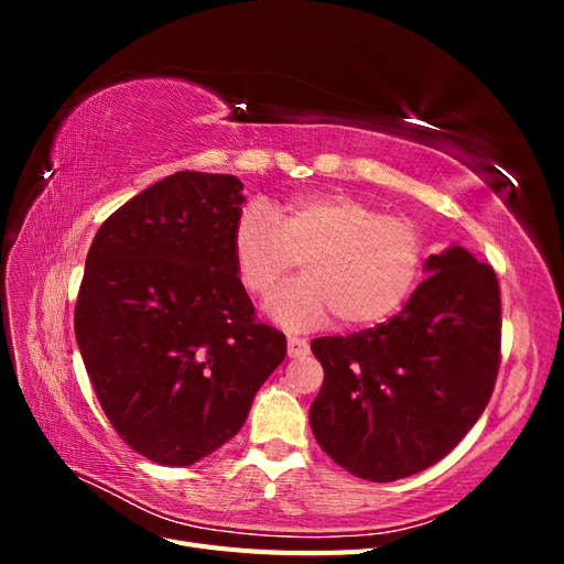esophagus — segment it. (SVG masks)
Masks as SVG:
<instances>
[{
    "label": "esophagus",
    "instance_id": "1",
    "mask_svg": "<svg viewBox=\"0 0 564 564\" xmlns=\"http://www.w3.org/2000/svg\"><path fill=\"white\" fill-rule=\"evenodd\" d=\"M308 350H311V346H308V340H305V338H299V336H289L286 338V352H289V357L308 355Z\"/></svg>",
    "mask_w": 564,
    "mask_h": 564
}]
</instances>
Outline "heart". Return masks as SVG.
Here are the masks:
<instances>
[{
  "mask_svg": "<svg viewBox=\"0 0 564 564\" xmlns=\"http://www.w3.org/2000/svg\"><path fill=\"white\" fill-rule=\"evenodd\" d=\"M235 265L251 294H268L301 259L303 278L275 289L265 313L311 329L334 313L373 327L414 292L425 259L421 230L346 193H305L275 209L251 202L232 232Z\"/></svg>",
  "mask_w": 564,
  "mask_h": 564,
  "instance_id": "b5f03b06",
  "label": "heart"
}]
</instances>
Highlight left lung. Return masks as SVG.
Here are the masks:
<instances>
[{
    "label": "left lung",
    "mask_w": 564,
    "mask_h": 564,
    "mask_svg": "<svg viewBox=\"0 0 564 564\" xmlns=\"http://www.w3.org/2000/svg\"><path fill=\"white\" fill-rule=\"evenodd\" d=\"M400 315L311 350L324 383L311 404L317 445L369 482H392L445 458L491 398L501 350L499 282L452 245Z\"/></svg>",
    "instance_id": "left-lung-1"
}]
</instances>
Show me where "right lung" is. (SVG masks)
Returning <instances> with one entry per match:
<instances>
[{
	"label": "right lung",
	"instance_id": "add662e5",
	"mask_svg": "<svg viewBox=\"0 0 564 564\" xmlns=\"http://www.w3.org/2000/svg\"><path fill=\"white\" fill-rule=\"evenodd\" d=\"M242 187L228 174L166 176L98 228L84 263V367L119 437L162 466H193L240 433L286 355L237 278Z\"/></svg>",
	"mask_w": 564,
	"mask_h": 564
}]
</instances>
